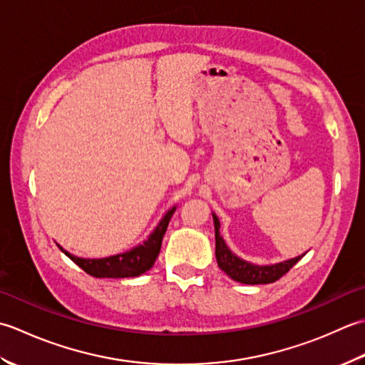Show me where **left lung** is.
<instances>
[{"mask_svg": "<svg viewBox=\"0 0 365 365\" xmlns=\"http://www.w3.org/2000/svg\"><path fill=\"white\" fill-rule=\"evenodd\" d=\"M212 219H214V230H215V259H217V264L228 277H232L236 282H241V284H245V285L272 284V282L279 280L282 276H285V274L304 257L302 254L301 257L287 259V262H280L276 264H264V266L245 262V259L235 255L233 252L228 249L224 237L220 236V232H219L220 222L214 212H212Z\"/></svg>", "mask_w": 365, "mask_h": 365, "instance_id": "1", "label": "left lung"}]
</instances>
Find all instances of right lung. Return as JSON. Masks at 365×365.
I'll use <instances>...</instances> for the list:
<instances>
[{"instance_id":"right-lung-1","label":"right lung","mask_w":365,"mask_h":365,"mask_svg":"<svg viewBox=\"0 0 365 365\" xmlns=\"http://www.w3.org/2000/svg\"><path fill=\"white\" fill-rule=\"evenodd\" d=\"M176 210L173 206L172 210H168L167 214L163 215L158 227L154 228V232L148 236V240L138 244L137 247H133L124 254L111 255L106 258H80L69 254L68 250H64L61 245H58L66 255H68L73 263L80 266L86 274L93 277L99 279H124V277H137L150 271L155 258H158L162 245V237L167 232L168 222L172 219V215Z\"/></svg>"}]
</instances>
